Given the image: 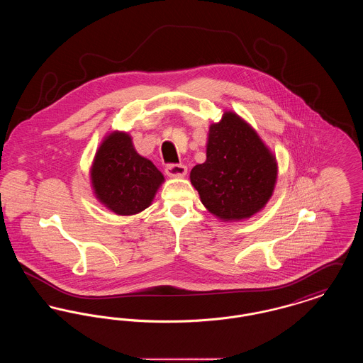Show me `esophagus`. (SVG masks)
Wrapping results in <instances>:
<instances>
[{"label": "esophagus", "instance_id": "esophagus-1", "mask_svg": "<svg viewBox=\"0 0 363 363\" xmlns=\"http://www.w3.org/2000/svg\"><path fill=\"white\" fill-rule=\"evenodd\" d=\"M164 172H166V174H167L169 177H172V178H181V177H185V175H186L188 169H186V166H184V164L170 163V164L166 166Z\"/></svg>", "mask_w": 363, "mask_h": 363}]
</instances>
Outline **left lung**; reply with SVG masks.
<instances>
[{
  "instance_id": "obj_1",
  "label": "left lung",
  "mask_w": 363,
  "mask_h": 363,
  "mask_svg": "<svg viewBox=\"0 0 363 363\" xmlns=\"http://www.w3.org/2000/svg\"><path fill=\"white\" fill-rule=\"evenodd\" d=\"M275 157L234 113L209 128L207 160L190 181L208 211L225 220L250 218L267 204L277 182Z\"/></svg>"
}]
</instances>
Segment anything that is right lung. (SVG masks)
Masks as SVG:
<instances>
[{
	"mask_svg": "<svg viewBox=\"0 0 363 363\" xmlns=\"http://www.w3.org/2000/svg\"><path fill=\"white\" fill-rule=\"evenodd\" d=\"M96 197L117 215H135L148 207L163 175L138 155L126 133H111L99 147L91 170Z\"/></svg>",
	"mask_w": 363,
	"mask_h": 363,
	"instance_id": "add662e5",
	"label": "right lung"
}]
</instances>
